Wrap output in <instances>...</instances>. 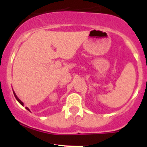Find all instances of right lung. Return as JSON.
<instances>
[{
  "label": "right lung",
  "instance_id": "1",
  "mask_svg": "<svg viewBox=\"0 0 147 147\" xmlns=\"http://www.w3.org/2000/svg\"><path fill=\"white\" fill-rule=\"evenodd\" d=\"M13 93H14V95H15V98H16L17 101H18V102H19V103H20V105H23H23H24V104H23V102H21V101H20V99H19V98H18V97L17 96V95L15 94V92H14V90H13ZM26 110H28V111H30V110H29V109H28V107H26Z\"/></svg>",
  "mask_w": 147,
  "mask_h": 147
}]
</instances>
